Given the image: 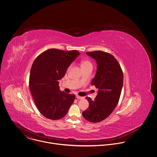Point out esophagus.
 I'll list each match as a JSON object with an SVG mask.
<instances>
[{
    "instance_id": "obj_1",
    "label": "esophagus",
    "mask_w": 157,
    "mask_h": 157,
    "mask_svg": "<svg viewBox=\"0 0 157 157\" xmlns=\"http://www.w3.org/2000/svg\"><path fill=\"white\" fill-rule=\"evenodd\" d=\"M76 98L78 99H84L83 97H81V96H78V95L76 96Z\"/></svg>"
}]
</instances>
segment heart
Masks as SVG:
<instances>
[{
	"instance_id": "obj_1",
	"label": "heart",
	"mask_w": 157,
	"mask_h": 157,
	"mask_svg": "<svg viewBox=\"0 0 157 157\" xmlns=\"http://www.w3.org/2000/svg\"><path fill=\"white\" fill-rule=\"evenodd\" d=\"M92 66L91 65V63L88 61H82L81 63V69L82 68H84V67H86L88 66Z\"/></svg>"
}]
</instances>
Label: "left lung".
Returning <instances> with one entry per match:
<instances>
[{
	"label": "left lung",
	"mask_w": 157,
	"mask_h": 157,
	"mask_svg": "<svg viewBox=\"0 0 157 157\" xmlns=\"http://www.w3.org/2000/svg\"><path fill=\"white\" fill-rule=\"evenodd\" d=\"M86 54L97 63L91 85L95 86L98 91L94 100L86 97L89 107L82 112V116L89 122L97 123L108 117L117 105L123 84V75L119 63L112 55L102 51Z\"/></svg>",
	"instance_id": "obj_1"
}]
</instances>
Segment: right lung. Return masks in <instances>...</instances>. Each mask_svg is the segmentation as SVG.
<instances>
[{
  "label": "right lung",
  "mask_w": 157,
  "mask_h": 157,
  "mask_svg": "<svg viewBox=\"0 0 157 157\" xmlns=\"http://www.w3.org/2000/svg\"><path fill=\"white\" fill-rule=\"evenodd\" d=\"M79 55L76 50L51 49L34 60L30 71L29 88L36 107L45 117L51 120L62 119L73 103L75 95L60 91L59 80Z\"/></svg>",
  "instance_id": "right-lung-1"
}]
</instances>
